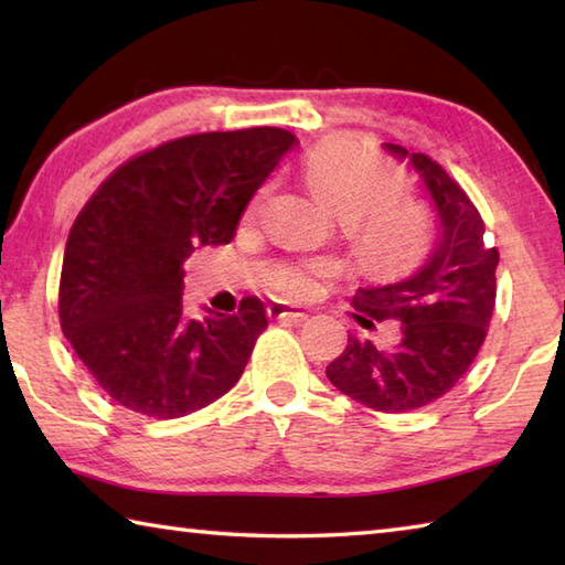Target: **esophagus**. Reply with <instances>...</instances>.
Listing matches in <instances>:
<instances>
[{
  "instance_id": "esophagus-1",
  "label": "esophagus",
  "mask_w": 565,
  "mask_h": 565,
  "mask_svg": "<svg viewBox=\"0 0 565 565\" xmlns=\"http://www.w3.org/2000/svg\"><path fill=\"white\" fill-rule=\"evenodd\" d=\"M266 313H269V319H276V321L299 323V321L306 319V311L301 309V306H294L289 301H271L269 309H266Z\"/></svg>"
}]
</instances>
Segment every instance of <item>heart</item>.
Here are the masks:
<instances>
[{
	"instance_id": "heart-1",
	"label": "heart",
	"mask_w": 565,
	"mask_h": 565,
	"mask_svg": "<svg viewBox=\"0 0 565 565\" xmlns=\"http://www.w3.org/2000/svg\"><path fill=\"white\" fill-rule=\"evenodd\" d=\"M303 174L323 204L359 226L363 259L398 269L424 252L428 216L414 204L391 202L396 181L369 149L343 139L323 141L306 157ZM319 276L317 266H289L274 276V286L289 296H303Z\"/></svg>"
}]
</instances>
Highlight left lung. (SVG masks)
Returning <instances> with one entry per match:
<instances>
[{
  "label": "left lung",
  "instance_id": "obj_1",
  "mask_svg": "<svg viewBox=\"0 0 565 565\" xmlns=\"http://www.w3.org/2000/svg\"><path fill=\"white\" fill-rule=\"evenodd\" d=\"M384 149L420 177L434 204L436 242L406 279L366 286L353 296V319L369 331L376 321H398L396 339L379 343L349 333L327 376L363 406L404 414L448 394L478 356L495 306L499 252L483 244L481 214L444 167L398 145Z\"/></svg>",
  "mask_w": 565,
  "mask_h": 565
}]
</instances>
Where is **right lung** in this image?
I'll return each mask as SVG.
<instances>
[{
    "label": "right lung",
    "mask_w": 565,
    "mask_h": 565,
    "mask_svg": "<svg viewBox=\"0 0 565 565\" xmlns=\"http://www.w3.org/2000/svg\"><path fill=\"white\" fill-rule=\"evenodd\" d=\"M294 145L276 127L191 134L129 159L84 204L64 248L60 321L119 406L179 418L242 379L266 329L264 303L248 296L234 317L189 319L184 262L232 242Z\"/></svg>",
    "instance_id": "add662e5"
}]
</instances>
